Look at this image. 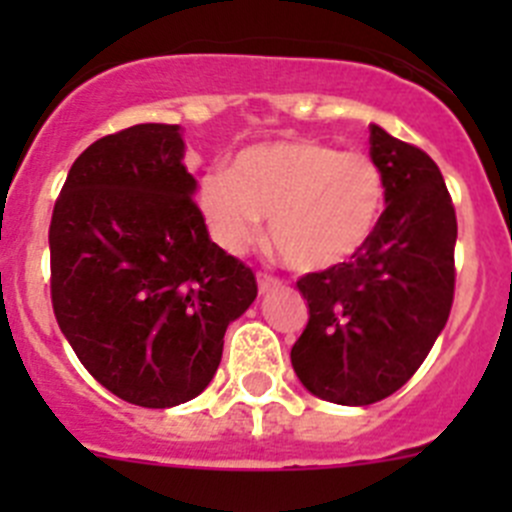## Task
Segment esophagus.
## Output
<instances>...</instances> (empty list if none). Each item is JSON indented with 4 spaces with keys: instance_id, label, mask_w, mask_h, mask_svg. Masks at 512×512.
<instances>
[{
    "instance_id": "34e87169",
    "label": "esophagus",
    "mask_w": 512,
    "mask_h": 512,
    "mask_svg": "<svg viewBox=\"0 0 512 512\" xmlns=\"http://www.w3.org/2000/svg\"><path fill=\"white\" fill-rule=\"evenodd\" d=\"M279 279L277 277H271V274H259V292L261 295H266V292H271V289H277L279 287Z\"/></svg>"
}]
</instances>
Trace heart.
<instances>
[{"instance_id": "heart-1", "label": "heart", "mask_w": 512, "mask_h": 512, "mask_svg": "<svg viewBox=\"0 0 512 512\" xmlns=\"http://www.w3.org/2000/svg\"><path fill=\"white\" fill-rule=\"evenodd\" d=\"M202 217L220 248L241 253L261 235L297 271L348 264L379 228L387 184L366 153L307 138L253 143L235 153L230 171L207 174L197 194Z\"/></svg>"}]
</instances>
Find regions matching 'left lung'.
I'll list each match as a JSON object with an SVG mask.
<instances>
[{
    "instance_id": "1",
    "label": "left lung",
    "mask_w": 512,
    "mask_h": 512,
    "mask_svg": "<svg viewBox=\"0 0 512 512\" xmlns=\"http://www.w3.org/2000/svg\"><path fill=\"white\" fill-rule=\"evenodd\" d=\"M369 130L387 207L354 259L297 282L310 320L289 354L307 392L351 408L418 372L449 320L456 279V212L441 171L420 148Z\"/></svg>"
}]
</instances>
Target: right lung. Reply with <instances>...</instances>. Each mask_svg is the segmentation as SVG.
Returning a JSON list of instances; mask_svg holds the SVG:
<instances>
[{
	"instance_id": "add662e5",
	"label": "right lung",
	"mask_w": 512,
	"mask_h": 512,
	"mask_svg": "<svg viewBox=\"0 0 512 512\" xmlns=\"http://www.w3.org/2000/svg\"><path fill=\"white\" fill-rule=\"evenodd\" d=\"M194 192L182 128L146 122L94 140L53 207L58 328L102 387L140 408L200 395L259 292L210 241Z\"/></svg>"
}]
</instances>
